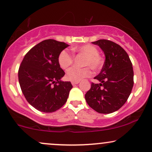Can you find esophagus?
<instances>
[{"label": "esophagus", "mask_w": 152, "mask_h": 152, "mask_svg": "<svg viewBox=\"0 0 152 152\" xmlns=\"http://www.w3.org/2000/svg\"><path fill=\"white\" fill-rule=\"evenodd\" d=\"M79 83L80 81H72V85H77Z\"/></svg>", "instance_id": "esophagus-1"}]
</instances>
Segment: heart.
<instances>
[{
  "instance_id": "heart-1",
  "label": "heart",
  "mask_w": 152,
  "mask_h": 152,
  "mask_svg": "<svg viewBox=\"0 0 152 152\" xmlns=\"http://www.w3.org/2000/svg\"><path fill=\"white\" fill-rule=\"evenodd\" d=\"M72 51L77 52L86 56L84 61L85 66H90L94 70H98L102 67L103 60L102 58L98 55V49L95 46L91 44H85L80 47H75L72 49ZM72 55L67 50L64 49L60 52L58 57V62L62 69H67L72 64ZM91 75L92 71L88 67L84 68L72 67L67 71L66 77L71 81H80L81 80L90 77Z\"/></svg>"
}]
</instances>
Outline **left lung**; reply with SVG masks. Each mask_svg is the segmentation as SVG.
Listing matches in <instances>:
<instances>
[{"label":"left lung","instance_id":"obj_1","mask_svg":"<svg viewBox=\"0 0 152 152\" xmlns=\"http://www.w3.org/2000/svg\"><path fill=\"white\" fill-rule=\"evenodd\" d=\"M105 56L101 71L85 95L87 103L100 113H111L125 104L134 86V71L130 58L118 44L106 39L92 42Z\"/></svg>","mask_w":152,"mask_h":152}]
</instances>
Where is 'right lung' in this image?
Returning a JSON list of instances; mask_svg holds the SVG:
<instances>
[{"label":"right lung","mask_w":152,"mask_h":152,"mask_svg":"<svg viewBox=\"0 0 152 152\" xmlns=\"http://www.w3.org/2000/svg\"><path fill=\"white\" fill-rule=\"evenodd\" d=\"M69 45L54 39H47L27 52L18 69V81L23 95L39 111L52 113L67 102L70 82L61 80L64 72L58 57Z\"/></svg>","instance_id":"right-lung-1"}]
</instances>
